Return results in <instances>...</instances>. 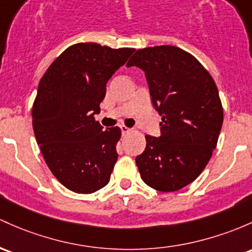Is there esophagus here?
<instances>
[{
  "label": "esophagus",
  "mask_w": 252,
  "mask_h": 252,
  "mask_svg": "<svg viewBox=\"0 0 252 252\" xmlns=\"http://www.w3.org/2000/svg\"><path fill=\"white\" fill-rule=\"evenodd\" d=\"M131 129L128 128V126H121V131H122V135H126L128 132H130Z\"/></svg>",
  "instance_id": "1"
}]
</instances>
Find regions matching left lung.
Masks as SVG:
<instances>
[{
	"mask_svg": "<svg viewBox=\"0 0 252 252\" xmlns=\"http://www.w3.org/2000/svg\"><path fill=\"white\" fill-rule=\"evenodd\" d=\"M126 65L145 71L161 116V135H146L135 159L141 178L159 191H177L200 176L217 147L223 121L217 85L192 55L172 45L137 50Z\"/></svg>",
	"mask_w": 252,
	"mask_h": 252,
	"instance_id": "1",
	"label": "left lung"
}]
</instances>
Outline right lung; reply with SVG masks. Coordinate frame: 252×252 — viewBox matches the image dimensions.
Wrapping results in <instances>:
<instances>
[{"label": "right lung", "instance_id": "right-lung-1", "mask_svg": "<svg viewBox=\"0 0 252 252\" xmlns=\"http://www.w3.org/2000/svg\"><path fill=\"white\" fill-rule=\"evenodd\" d=\"M134 51L79 43L41 77L32 109L34 136L51 172L71 191L92 193L109 183L121 129H103L94 115L107 81Z\"/></svg>", "mask_w": 252, "mask_h": 252}]
</instances>
